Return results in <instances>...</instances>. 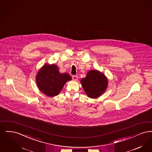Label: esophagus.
Masks as SVG:
<instances>
[{"label": "esophagus", "mask_w": 152, "mask_h": 152, "mask_svg": "<svg viewBox=\"0 0 152 152\" xmlns=\"http://www.w3.org/2000/svg\"><path fill=\"white\" fill-rule=\"evenodd\" d=\"M78 79V76L77 75H73L72 76V79L74 80H77Z\"/></svg>", "instance_id": "obj_1"}]
</instances>
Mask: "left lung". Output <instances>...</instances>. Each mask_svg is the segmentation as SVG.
<instances>
[{
    "label": "left lung",
    "mask_w": 152,
    "mask_h": 152,
    "mask_svg": "<svg viewBox=\"0 0 152 152\" xmlns=\"http://www.w3.org/2000/svg\"><path fill=\"white\" fill-rule=\"evenodd\" d=\"M81 83L86 93L91 98H97L105 91L108 86V80L104 74L96 70L90 71Z\"/></svg>",
    "instance_id": "8db88e82"
}]
</instances>
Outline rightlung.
<instances>
[{
	"label": "right lung",
	"mask_w": 152,
	"mask_h": 152,
	"mask_svg": "<svg viewBox=\"0 0 152 152\" xmlns=\"http://www.w3.org/2000/svg\"><path fill=\"white\" fill-rule=\"evenodd\" d=\"M71 79L69 74L59 72L58 66L55 64L44 65L36 77V83L40 91L50 97L57 96L65 83Z\"/></svg>",
	"instance_id": "right-lung-1"
}]
</instances>
